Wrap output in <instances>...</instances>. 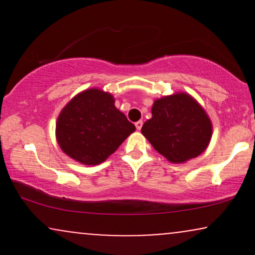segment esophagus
I'll return each mask as SVG.
<instances>
[{
  "label": "esophagus",
  "mask_w": 255,
  "mask_h": 255,
  "mask_svg": "<svg viewBox=\"0 0 255 255\" xmlns=\"http://www.w3.org/2000/svg\"><path fill=\"white\" fill-rule=\"evenodd\" d=\"M135 127H136L137 130L141 129V127H142V121H137V122H135Z\"/></svg>",
  "instance_id": "esophagus-1"
}]
</instances>
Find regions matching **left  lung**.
I'll return each instance as SVG.
<instances>
[{"label": "left lung", "mask_w": 255, "mask_h": 255, "mask_svg": "<svg viewBox=\"0 0 255 255\" xmlns=\"http://www.w3.org/2000/svg\"><path fill=\"white\" fill-rule=\"evenodd\" d=\"M141 133L154 150L172 163H183L203 153L212 135V125L205 110L186 93L157 99L152 118Z\"/></svg>", "instance_id": "8db88e82"}]
</instances>
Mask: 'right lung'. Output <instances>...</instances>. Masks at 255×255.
Here are the masks:
<instances>
[{
  "label": "right lung",
  "instance_id": "right-lung-1",
  "mask_svg": "<svg viewBox=\"0 0 255 255\" xmlns=\"http://www.w3.org/2000/svg\"><path fill=\"white\" fill-rule=\"evenodd\" d=\"M134 130L135 126L116 109L113 96L97 89L75 96L56 124L60 147L86 165L104 162Z\"/></svg>",
  "mask_w": 255,
  "mask_h": 255
}]
</instances>
